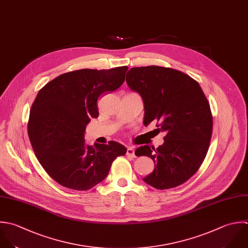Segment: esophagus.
<instances>
[{"label": "esophagus", "instance_id": "esophagus-1", "mask_svg": "<svg viewBox=\"0 0 248 248\" xmlns=\"http://www.w3.org/2000/svg\"><path fill=\"white\" fill-rule=\"evenodd\" d=\"M126 155L128 156H131V157H134L135 155H134V149L132 147H127V150H126Z\"/></svg>", "mask_w": 248, "mask_h": 248}]
</instances>
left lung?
Masks as SVG:
<instances>
[{
	"label": "left lung",
	"mask_w": 248,
	"mask_h": 248,
	"mask_svg": "<svg viewBox=\"0 0 248 248\" xmlns=\"http://www.w3.org/2000/svg\"><path fill=\"white\" fill-rule=\"evenodd\" d=\"M126 83L144 101V124L155 120L166 133L158 148L145 145L135 151L155 162L143 181L157 189L183 185L200 168L212 138L213 116L203 90L187 74L157 65L130 68Z\"/></svg>",
	"instance_id": "obj_1"
}]
</instances>
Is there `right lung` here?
I'll use <instances>...</instances> for the list:
<instances>
[{
	"mask_svg": "<svg viewBox=\"0 0 248 248\" xmlns=\"http://www.w3.org/2000/svg\"><path fill=\"white\" fill-rule=\"evenodd\" d=\"M127 69L74 70L38 92L30 111L28 134L37 160L61 186L91 189L107 177L112 162L126 154V148L115 141L88 146L84 136L91 119L98 117V97L120 88Z\"/></svg>",
	"mask_w": 248,
	"mask_h": 248,
	"instance_id": "add662e5",
	"label": "right lung"
}]
</instances>
